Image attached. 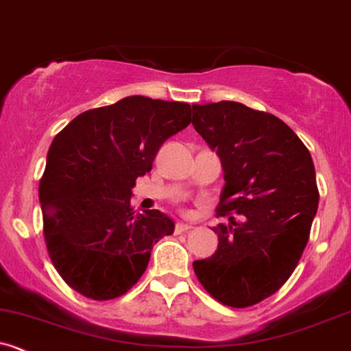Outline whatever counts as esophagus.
I'll return each instance as SVG.
<instances>
[{
    "label": "esophagus",
    "instance_id": "obj_1",
    "mask_svg": "<svg viewBox=\"0 0 351 351\" xmlns=\"http://www.w3.org/2000/svg\"><path fill=\"white\" fill-rule=\"evenodd\" d=\"M191 225L190 223H183V222H178L175 225V234H183V232H188L191 230Z\"/></svg>",
    "mask_w": 351,
    "mask_h": 351
}]
</instances>
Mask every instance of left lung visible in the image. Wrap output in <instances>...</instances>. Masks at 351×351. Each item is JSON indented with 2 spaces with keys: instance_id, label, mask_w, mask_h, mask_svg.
Listing matches in <instances>:
<instances>
[{
  "instance_id": "left-lung-1",
  "label": "left lung",
  "mask_w": 351,
  "mask_h": 351,
  "mask_svg": "<svg viewBox=\"0 0 351 351\" xmlns=\"http://www.w3.org/2000/svg\"><path fill=\"white\" fill-rule=\"evenodd\" d=\"M191 124L222 161L217 215L230 222L213 227L219 247L195 274L222 304L254 306L289 279L308 243L319 202L311 154L279 117L241 102L193 104Z\"/></svg>"
}]
</instances>
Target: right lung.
<instances>
[{"label": "right lung", "instance_id": "obj_1", "mask_svg": "<svg viewBox=\"0 0 351 351\" xmlns=\"http://www.w3.org/2000/svg\"><path fill=\"white\" fill-rule=\"evenodd\" d=\"M191 121L186 102L131 95L86 110L51 141L40 180L47 250L58 274L88 300L126 294L145 274L153 245L175 223L131 206L138 176Z\"/></svg>", "mask_w": 351, "mask_h": 351}]
</instances>
